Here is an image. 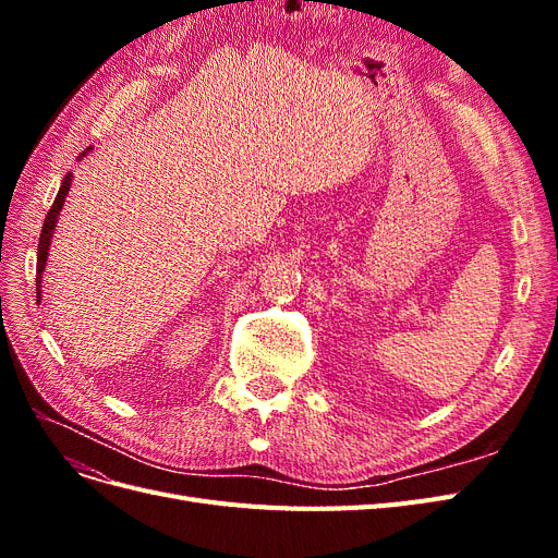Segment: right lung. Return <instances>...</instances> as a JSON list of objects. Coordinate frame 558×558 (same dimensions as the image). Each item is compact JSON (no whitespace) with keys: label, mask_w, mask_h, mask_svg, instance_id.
<instances>
[{"label":"right lung","mask_w":558,"mask_h":558,"mask_svg":"<svg viewBox=\"0 0 558 558\" xmlns=\"http://www.w3.org/2000/svg\"><path fill=\"white\" fill-rule=\"evenodd\" d=\"M90 150V148H88ZM86 150V154H88ZM83 154V156H86ZM70 185H72V174H66L62 179V185L60 191L56 195V202L53 207H50V211L46 214V221L41 226V234H39V253H37V298L41 295V272L46 269V258H48V246H50V238H53V230H56V223H58V216H60V209L64 205V197L66 193H70Z\"/></svg>","instance_id":"add662e5"}]
</instances>
